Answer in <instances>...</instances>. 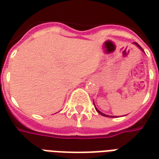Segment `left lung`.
Masks as SVG:
<instances>
[{"mask_svg":"<svg viewBox=\"0 0 159 159\" xmlns=\"http://www.w3.org/2000/svg\"><path fill=\"white\" fill-rule=\"evenodd\" d=\"M133 44L134 45H135L137 47V48H138L139 49H140V50H141V51H142V52H144V50L142 48H140V46L139 45V44H138V43H137V42H133ZM93 105H94V102H93ZM94 107H95V110L97 111H98V112H99V113L100 114V115H102V116H105V117H113V116H109V115H107V114H105V113H103V112H101V111H99L98 110V109H97V107H95V105H94Z\"/></svg>","mask_w":159,"mask_h":159,"instance_id":"8db88e82","label":"left lung"}]
</instances>
